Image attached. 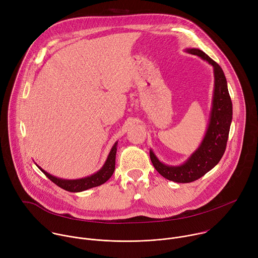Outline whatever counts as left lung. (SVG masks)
Returning a JSON list of instances; mask_svg holds the SVG:
<instances>
[{
	"instance_id": "8db88e82",
	"label": "left lung",
	"mask_w": 258,
	"mask_h": 258,
	"mask_svg": "<svg viewBox=\"0 0 258 258\" xmlns=\"http://www.w3.org/2000/svg\"><path fill=\"white\" fill-rule=\"evenodd\" d=\"M213 66L214 90L209 124L198 149L182 164L166 165L159 161L152 150L150 158L155 169L165 178L175 182H191L212 169L222 159L227 147L233 118V105L225 73L215 61L199 49H187Z\"/></svg>"
}]
</instances>
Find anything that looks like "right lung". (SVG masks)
Here are the masks:
<instances>
[{
    "mask_svg": "<svg viewBox=\"0 0 258 258\" xmlns=\"http://www.w3.org/2000/svg\"><path fill=\"white\" fill-rule=\"evenodd\" d=\"M116 150H117V142L113 145L111 151H110L104 165L102 166V168L97 171L96 173L84 177V178H79V179H63V178H59L56 177L50 173H48L47 171H45L43 168H41L39 165L38 166L44 173L45 175L50 178L54 183L60 188H62L63 190H66L68 192H82V191H86L88 189L94 188V187H98L102 183L106 182L111 175L114 172L115 169V157H116Z\"/></svg>",
    "mask_w": 258,
    "mask_h": 258,
    "instance_id": "1",
    "label": "right lung"
}]
</instances>
